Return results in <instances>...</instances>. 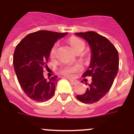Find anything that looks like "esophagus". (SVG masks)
I'll use <instances>...</instances> for the list:
<instances>
[{"label": "esophagus", "mask_w": 134, "mask_h": 134, "mask_svg": "<svg viewBox=\"0 0 134 134\" xmlns=\"http://www.w3.org/2000/svg\"><path fill=\"white\" fill-rule=\"evenodd\" d=\"M69 81L71 82V83L73 84H77L79 83V81H78L77 80H75V79H69Z\"/></svg>", "instance_id": "1"}]
</instances>
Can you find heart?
I'll return each instance as SVG.
<instances>
[{"label":"heart","instance_id":"1","mask_svg":"<svg viewBox=\"0 0 134 134\" xmlns=\"http://www.w3.org/2000/svg\"><path fill=\"white\" fill-rule=\"evenodd\" d=\"M69 44H70L72 49L76 53L79 52L81 50L83 51L85 46H86L85 43L83 41L81 40L80 39L74 37H72L69 39ZM58 46V44H55L51 48V58H53L55 56ZM82 69H83V67H82L81 65H76L75 66H68V65H66V66H63V67H61L60 69V73L66 76H71L73 75L74 73L81 71Z\"/></svg>","mask_w":134,"mask_h":134}]
</instances>
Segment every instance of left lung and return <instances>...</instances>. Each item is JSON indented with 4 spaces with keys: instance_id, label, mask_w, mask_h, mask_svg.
Wrapping results in <instances>:
<instances>
[{
    "instance_id": "1",
    "label": "left lung",
    "mask_w": 134,
    "mask_h": 134,
    "mask_svg": "<svg viewBox=\"0 0 134 134\" xmlns=\"http://www.w3.org/2000/svg\"><path fill=\"white\" fill-rule=\"evenodd\" d=\"M75 35L85 39L91 48V61L89 68L83 74L91 76L83 94L76 96L84 104H93L106 95L112 86L119 69L118 52L114 45L105 37L94 31L76 32Z\"/></svg>"
}]
</instances>
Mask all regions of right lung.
<instances>
[{
	"label": "right lung",
	"instance_id": "1",
	"mask_svg": "<svg viewBox=\"0 0 134 134\" xmlns=\"http://www.w3.org/2000/svg\"><path fill=\"white\" fill-rule=\"evenodd\" d=\"M66 35L67 32L40 30L26 35L16 46L14 71L21 88L31 99L44 102L54 94L59 79L55 75L46 79L43 71L53 46Z\"/></svg>",
	"mask_w": 134,
	"mask_h": 134
}]
</instances>
